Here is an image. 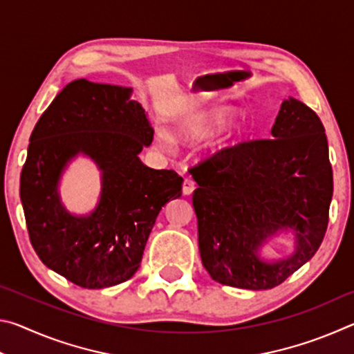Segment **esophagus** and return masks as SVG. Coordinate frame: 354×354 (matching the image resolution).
<instances>
[{"label":"esophagus","mask_w":354,"mask_h":354,"mask_svg":"<svg viewBox=\"0 0 354 354\" xmlns=\"http://www.w3.org/2000/svg\"><path fill=\"white\" fill-rule=\"evenodd\" d=\"M194 190H195V181H194V179H192V178H184L183 194L184 195H190Z\"/></svg>","instance_id":"esophagus-1"}]
</instances>
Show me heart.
<instances>
[{"label": "heart", "mask_w": 354, "mask_h": 354, "mask_svg": "<svg viewBox=\"0 0 354 354\" xmlns=\"http://www.w3.org/2000/svg\"><path fill=\"white\" fill-rule=\"evenodd\" d=\"M223 118H225V115L221 112L201 113V115H196L195 118L189 120V122L183 127V129H184L185 134L200 136V134H205L206 131L211 127H214L215 123H220ZM159 143H160V147L170 148L173 145V140L167 133H160L159 134Z\"/></svg>", "instance_id": "obj_1"}]
</instances>
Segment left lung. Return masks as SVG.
Wrapping results in <instances>:
<instances>
[{
    "label": "left lung",
    "mask_w": 354,
    "mask_h": 354,
    "mask_svg": "<svg viewBox=\"0 0 354 354\" xmlns=\"http://www.w3.org/2000/svg\"><path fill=\"white\" fill-rule=\"evenodd\" d=\"M198 184L203 266L220 284L273 289L313 257L325 237L333 198V169L325 128L298 100H286L270 139L221 148L190 167ZM283 227L297 234L289 260L266 264L260 245Z\"/></svg>",
    "instance_id": "1"
}]
</instances>
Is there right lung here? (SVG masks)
Here are the masks:
<instances>
[{
	"mask_svg": "<svg viewBox=\"0 0 354 354\" xmlns=\"http://www.w3.org/2000/svg\"><path fill=\"white\" fill-rule=\"evenodd\" d=\"M129 95L131 88L111 84L70 82L35 124L21 170L20 198L34 251L84 289L133 277L160 209L183 194L176 171L140 162L153 128ZM77 152L104 170L102 200L88 218L70 216L57 196L60 171Z\"/></svg>",
	"mask_w": 354,
	"mask_h": 354,
	"instance_id": "obj_1",
	"label": "right lung"
}]
</instances>
